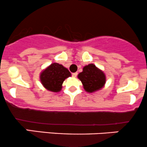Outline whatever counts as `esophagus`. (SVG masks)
<instances>
[{
  "label": "esophagus",
  "mask_w": 147,
  "mask_h": 147,
  "mask_svg": "<svg viewBox=\"0 0 147 147\" xmlns=\"http://www.w3.org/2000/svg\"><path fill=\"white\" fill-rule=\"evenodd\" d=\"M77 75H78V73H77V72H75V73L72 74V76H73L74 78H76V77L77 76Z\"/></svg>",
  "instance_id": "1"
}]
</instances>
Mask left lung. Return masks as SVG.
Returning <instances> with one entry per match:
<instances>
[{
  "mask_svg": "<svg viewBox=\"0 0 147 147\" xmlns=\"http://www.w3.org/2000/svg\"><path fill=\"white\" fill-rule=\"evenodd\" d=\"M82 82L85 90L88 92H94L105 86L106 83L105 74L94 64H90L85 66L83 71L78 75Z\"/></svg>",
  "mask_w": 147,
  "mask_h": 147,
  "instance_id": "obj_1",
  "label": "left lung"
}]
</instances>
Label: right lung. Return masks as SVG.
Listing matches in <instances>:
<instances>
[{
  "mask_svg": "<svg viewBox=\"0 0 147 147\" xmlns=\"http://www.w3.org/2000/svg\"><path fill=\"white\" fill-rule=\"evenodd\" d=\"M71 76L67 68L58 63H53L40 73V80L45 89L57 92L62 88L64 80Z\"/></svg>",
  "mask_w": 147,
  "mask_h": 147,
  "instance_id": "obj_1",
  "label": "right lung"
}]
</instances>
